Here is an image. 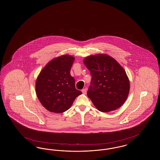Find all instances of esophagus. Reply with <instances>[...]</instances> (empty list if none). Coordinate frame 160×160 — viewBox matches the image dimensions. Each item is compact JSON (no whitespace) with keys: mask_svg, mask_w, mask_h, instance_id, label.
Segmentation results:
<instances>
[{"mask_svg":"<svg viewBox=\"0 0 160 160\" xmlns=\"http://www.w3.org/2000/svg\"><path fill=\"white\" fill-rule=\"evenodd\" d=\"M82 93H83V94H86V92H87V89H83L82 90Z\"/></svg>","mask_w":160,"mask_h":160,"instance_id":"34e87169","label":"esophagus"}]
</instances>
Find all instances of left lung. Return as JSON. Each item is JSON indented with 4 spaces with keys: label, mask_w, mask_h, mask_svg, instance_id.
Instances as JSON below:
<instances>
[{
    "label": "left lung",
    "mask_w": 160,
    "mask_h": 160,
    "mask_svg": "<svg viewBox=\"0 0 160 160\" xmlns=\"http://www.w3.org/2000/svg\"><path fill=\"white\" fill-rule=\"evenodd\" d=\"M83 62L92 76L88 96L96 108L107 112L120 108L127 99L130 90L124 68L105 54L90 55Z\"/></svg>",
    "instance_id": "1"
}]
</instances>
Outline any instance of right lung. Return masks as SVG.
I'll return each mask as SVG.
<instances>
[{
  "label": "right lung",
  "instance_id": "add662e5",
  "mask_svg": "<svg viewBox=\"0 0 160 160\" xmlns=\"http://www.w3.org/2000/svg\"><path fill=\"white\" fill-rule=\"evenodd\" d=\"M74 58L68 55L55 58L46 65L36 80V92L45 108L62 113L70 108L81 91L75 87L70 70Z\"/></svg>",
  "mask_w": 160,
  "mask_h": 160
}]
</instances>
